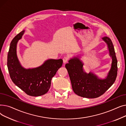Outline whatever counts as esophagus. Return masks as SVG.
Wrapping results in <instances>:
<instances>
[{"label":"esophagus","instance_id":"34e87169","mask_svg":"<svg viewBox=\"0 0 126 126\" xmlns=\"http://www.w3.org/2000/svg\"><path fill=\"white\" fill-rule=\"evenodd\" d=\"M69 60V58L68 57H64L63 59V63L65 64Z\"/></svg>","mask_w":126,"mask_h":126}]
</instances>
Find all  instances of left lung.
Masks as SVG:
<instances>
[{"label": "left lung", "mask_w": 126, "mask_h": 126, "mask_svg": "<svg viewBox=\"0 0 126 126\" xmlns=\"http://www.w3.org/2000/svg\"><path fill=\"white\" fill-rule=\"evenodd\" d=\"M107 44L109 56L112 59L111 68L107 76L104 79L90 71L85 72L84 63L78 55L71 58L65 67L68 72L75 93L83 97L94 98L100 96L106 91L114 83L117 74V61L114 46L111 39L107 37L102 38Z\"/></svg>", "instance_id": "1"}]
</instances>
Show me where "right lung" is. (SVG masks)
<instances>
[{
  "mask_svg": "<svg viewBox=\"0 0 126 126\" xmlns=\"http://www.w3.org/2000/svg\"><path fill=\"white\" fill-rule=\"evenodd\" d=\"M25 31L16 35L11 42L7 66L11 80L17 86L31 96H38L47 93L51 80L63 64L62 59H48L40 66L32 68L23 67L17 55L18 42Z\"/></svg>",
  "mask_w": 126,
  "mask_h": 126,
  "instance_id": "right-lung-1",
  "label": "right lung"
}]
</instances>
